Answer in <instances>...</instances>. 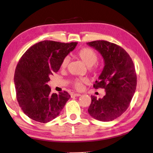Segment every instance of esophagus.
I'll use <instances>...</instances> for the list:
<instances>
[{"mask_svg":"<svg viewBox=\"0 0 153 153\" xmlns=\"http://www.w3.org/2000/svg\"><path fill=\"white\" fill-rule=\"evenodd\" d=\"M71 96H72V97H80L81 96V94H79V93H72V94H71Z\"/></svg>","mask_w":153,"mask_h":153,"instance_id":"obj_1","label":"esophagus"}]
</instances>
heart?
<instances>
[{
	"label": "heart",
	"mask_w": 153,
	"mask_h": 153,
	"mask_svg": "<svg viewBox=\"0 0 153 153\" xmlns=\"http://www.w3.org/2000/svg\"><path fill=\"white\" fill-rule=\"evenodd\" d=\"M76 56L79 58L87 67H92L95 65V63L98 60V55L94 50L92 49L85 48L80 49L76 53ZM70 59L68 56L64 58L60 64V68L62 70H65L68 65ZM91 71L94 74L100 72V68L98 67L95 68H91ZM88 80L85 78H79V79H75L72 81V86L77 91H80L83 88V85L87 83Z\"/></svg>",
	"instance_id": "obj_1"
}]
</instances>
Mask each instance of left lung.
Masks as SVG:
<instances>
[{"mask_svg": "<svg viewBox=\"0 0 153 153\" xmlns=\"http://www.w3.org/2000/svg\"><path fill=\"white\" fill-rule=\"evenodd\" d=\"M100 53L104 67L94 84V88H104L102 98L91 96L88 109L95 119L108 122L120 117L128 108L136 89L137 77L134 62L120 46L105 40L87 43Z\"/></svg>", "mask_w": 153, "mask_h": 153, "instance_id": "1", "label": "left lung"}]
</instances>
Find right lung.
Here are the masks:
<instances>
[{
  "label": "right lung",
  "mask_w": 153,
  "mask_h": 153,
  "mask_svg": "<svg viewBox=\"0 0 153 153\" xmlns=\"http://www.w3.org/2000/svg\"><path fill=\"white\" fill-rule=\"evenodd\" d=\"M77 44L44 40L32 46L21 56L14 74L16 97L21 109L31 119L42 123L51 121L70 98L66 91L51 94L47 83Z\"/></svg>",
  "instance_id": "right-lung-1"
}]
</instances>
